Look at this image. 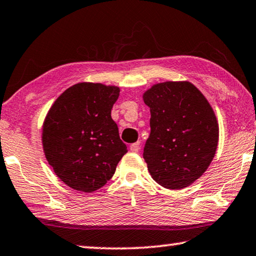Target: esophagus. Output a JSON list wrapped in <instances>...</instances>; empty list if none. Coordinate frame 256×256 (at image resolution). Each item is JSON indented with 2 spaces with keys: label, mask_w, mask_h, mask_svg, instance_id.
<instances>
[{
  "label": "esophagus",
  "mask_w": 256,
  "mask_h": 256,
  "mask_svg": "<svg viewBox=\"0 0 256 256\" xmlns=\"http://www.w3.org/2000/svg\"><path fill=\"white\" fill-rule=\"evenodd\" d=\"M130 149H131L132 152H138L140 150V142H134L130 146Z\"/></svg>",
  "instance_id": "1"
}]
</instances>
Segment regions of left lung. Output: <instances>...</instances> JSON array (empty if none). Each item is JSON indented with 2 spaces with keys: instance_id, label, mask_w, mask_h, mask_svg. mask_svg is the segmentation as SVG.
Returning a JSON list of instances; mask_svg holds the SVG:
<instances>
[{
  "instance_id": "1",
  "label": "left lung",
  "mask_w": 256,
  "mask_h": 256,
  "mask_svg": "<svg viewBox=\"0 0 256 256\" xmlns=\"http://www.w3.org/2000/svg\"><path fill=\"white\" fill-rule=\"evenodd\" d=\"M142 98L152 115L144 148L150 176L166 189L192 184L216 152L218 123L212 106L188 80L156 83Z\"/></svg>"
}]
</instances>
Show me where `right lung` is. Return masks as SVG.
I'll use <instances>...</instances> for the list:
<instances>
[{
    "label": "right lung",
    "instance_id": "obj_1",
    "mask_svg": "<svg viewBox=\"0 0 256 256\" xmlns=\"http://www.w3.org/2000/svg\"><path fill=\"white\" fill-rule=\"evenodd\" d=\"M120 91L115 85L80 82L64 90L48 109L42 126L44 155L72 189L88 194L100 189L128 152L112 118Z\"/></svg>",
    "mask_w": 256,
    "mask_h": 256
}]
</instances>
